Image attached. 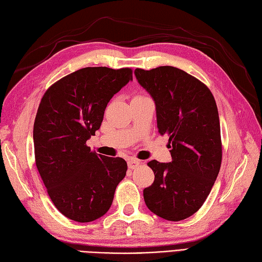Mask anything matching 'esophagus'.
I'll use <instances>...</instances> for the list:
<instances>
[{
    "label": "esophagus",
    "mask_w": 262,
    "mask_h": 262,
    "mask_svg": "<svg viewBox=\"0 0 262 262\" xmlns=\"http://www.w3.org/2000/svg\"><path fill=\"white\" fill-rule=\"evenodd\" d=\"M140 164H141V161H138L136 159H129V160H128V168H129V169H135Z\"/></svg>",
    "instance_id": "esophagus-1"
}]
</instances>
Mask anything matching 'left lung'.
Returning <instances> with one entry per match:
<instances>
[{
	"label": "left lung",
	"mask_w": 262,
	"mask_h": 262,
	"mask_svg": "<svg viewBox=\"0 0 262 262\" xmlns=\"http://www.w3.org/2000/svg\"><path fill=\"white\" fill-rule=\"evenodd\" d=\"M152 97L158 129L169 136L172 161H149L154 182L144 189L147 208L168 221H182L202 207L221 169L222 143L213 94L196 77L173 66L136 69Z\"/></svg>",
	"instance_id": "1"
}]
</instances>
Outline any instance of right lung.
Returning a JSON list of instances; mask_svg holds the SVG:
<instances>
[{
	"mask_svg": "<svg viewBox=\"0 0 262 262\" xmlns=\"http://www.w3.org/2000/svg\"><path fill=\"white\" fill-rule=\"evenodd\" d=\"M129 81L130 69H81L54 83L39 104L36 165L55 207L72 221L88 223L103 216L126 176L124 159L94 153L86 141L101 126L110 99Z\"/></svg>",
	"mask_w": 262,
	"mask_h": 262,
	"instance_id": "right-lung-1",
	"label": "right lung"
}]
</instances>
